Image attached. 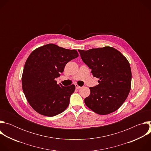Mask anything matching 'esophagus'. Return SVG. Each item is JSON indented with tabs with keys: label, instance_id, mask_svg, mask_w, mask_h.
<instances>
[{
	"label": "esophagus",
	"instance_id": "34e87169",
	"mask_svg": "<svg viewBox=\"0 0 151 151\" xmlns=\"http://www.w3.org/2000/svg\"><path fill=\"white\" fill-rule=\"evenodd\" d=\"M75 87H76V89H79L81 88V87H80V86H79L77 84H75Z\"/></svg>",
	"mask_w": 151,
	"mask_h": 151
}]
</instances>
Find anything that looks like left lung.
<instances>
[{"label": "left lung", "mask_w": 151, "mask_h": 151, "mask_svg": "<svg viewBox=\"0 0 151 151\" xmlns=\"http://www.w3.org/2000/svg\"><path fill=\"white\" fill-rule=\"evenodd\" d=\"M78 51L93 76L100 79L97 85L90 87L91 93L84 100L86 106L99 115L115 112L131 89L130 63L119 51L110 47Z\"/></svg>", "instance_id": "8db88e82"}]
</instances>
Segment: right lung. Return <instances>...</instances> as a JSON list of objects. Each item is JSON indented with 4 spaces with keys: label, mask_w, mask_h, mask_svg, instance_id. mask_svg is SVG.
Returning a JSON list of instances; mask_svg holds the SVG:
<instances>
[{
    "label": "right lung",
    "mask_w": 151,
    "mask_h": 151,
    "mask_svg": "<svg viewBox=\"0 0 151 151\" xmlns=\"http://www.w3.org/2000/svg\"><path fill=\"white\" fill-rule=\"evenodd\" d=\"M78 55L75 50L55 44L40 47L30 54L23 70L22 87L29 103L37 113L54 116L68 107L75 86L63 87L55 79L63 73L66 64Z\"/></svg>",
    "instance_id": "1"
}]
</instances>
